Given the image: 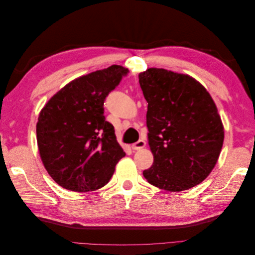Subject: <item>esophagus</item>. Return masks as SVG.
I'll return each mask as SVG.
<instances>
[{
	"instance_id": "34e87169",
	"label": "esophagus",
	"mask_w": 255,
	"mask_h": 255,
	"mask_svg": "<svg viewBox=\"0 0 255 255\" xmlns=\"http://www.w3.org/2000/svg\"><path fill=\"white\" fill-rule=\"evenodd\" d=\"M144 145H145V141L143 139H139L137 142L132 144V149L133 150H140L143 148Z\"/></svg>"
}]
</instances>
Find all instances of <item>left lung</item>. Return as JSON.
Here are the masks:
<instances>
[{
	"label": "left lung",
	"mask_w": 255,
	"mask_h": 255,
	"mask_svg": "<svg viewBox=\"0 0 255 255\" xmlns=\"http://www.w3.org/2000/svg\"><path fill=\"white\" fill-rule=\"evenodd\" d=\"M139 84L148 102L146 128L153 186L183 191L204 181L217 163L225 130L211 95L189 75L150 68Z\"/></svg>",
	"instance_id": "8db88e82"
}]
</instances>
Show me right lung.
Here are the masks:
<instances>
[{"mask_svg":"<svg viewBox=\"0 0 255 255\" xmlns=\"http://www.w3.org/2000/svg\"><path fill=\"white\" fill-rule=\"evenodd\" d=\"M127 68L113 65L69 83L41 110L36 127L44 168L66 189L86 192L110 182L126 156L112 123L105 120L104 101Z\"/></svg>","mask_w":255,"mask_h":255,"instance_id":"obj_1","label":"right lung"}]
</instances>
